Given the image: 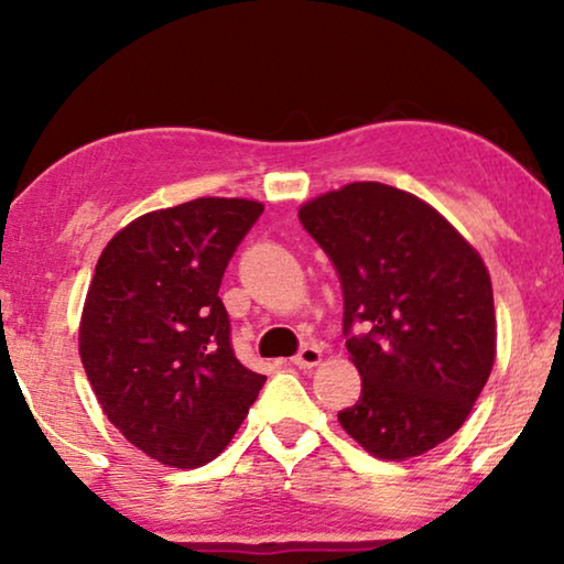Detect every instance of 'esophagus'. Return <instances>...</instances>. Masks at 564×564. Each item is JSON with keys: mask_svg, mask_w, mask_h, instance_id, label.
Segmentation results:
<instances>
[{"mask_svg": "<svg viewBox=\"0 0 564 564\" xmlns=\"http://www.w3.org/2000/svg\"><path fill=\"white\" fill-rule=\"evenodd\" d=\"M292 361H295L300 369H313L321 361V349L315 344H305L303 349L295 354V359Z\"/></svg>", "mask_w": 564, "mask_h": 564, "instance_id": "obj_1", "label": "esophagus"}]
</instances>
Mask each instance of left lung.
I'll use <instances>...</instances> for the list:
<instances>
[{
  "instance_id": "1",
  "label": "left lung",
  "mask_w": 564,
  "mask_h": 564,
  "mask_svg": "<svg viewBox=\"0 0 564 564\" xmlns=\"http://www.w3.org/2000/svg\"><path fill=\"white\" fill-rule=\"evenodd\" d=\"M334 261L361 395L338 413L380 459L434 449L473 411L496 361V307L480 253L411 192L354 182L300 207Z\"/></svg>"
}]
</instances>
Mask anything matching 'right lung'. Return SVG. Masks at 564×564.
Segmentation results:
<instances>
[{"label":"right lung","instance_id":"right-lung-1","mask_svg":"<svg viewBox=\"0 0 564 564\" xmlns=\"http://www.w3.org/2000/svg\"><path fill=\"white\" fill-rule=\"evenodd\" d=\"M264 205L199 197L145 213L105 246L79 326L82 365L115 429L161 465L226 449L267 377L236 359L218 297Z\"/></svg>","mask_w":564,"mask_h":564}]
</instances>
